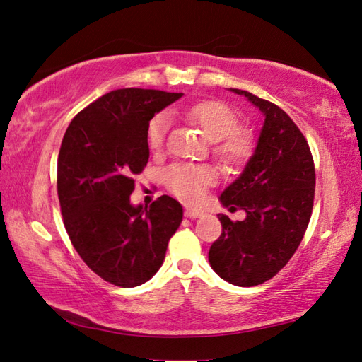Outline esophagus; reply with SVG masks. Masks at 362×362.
Instances as JSON below:
<instances>
[{
	"mask_svg": "<svg viewBox=\"0 0 362 362\" xmlns=\"http://www.w3.org/2000/svg\"><path fill=\"white\" fill-rule=\"evenodd\" d=\"M201 215H202L201 210L185 209V216H187V218H198V216H201Z\"/></svg>",
	"mask_w": 362,
	"mask_h": 362,
	"instance_id": "obj_1",
	"label": "esophagus"
}]
</instances>
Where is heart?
I'll list each match as a JSON object with an SVG mask.
<instances>
[{
    "label": "heart",
    "instance_id": "b5f03b06",
    "mask_svg": "<svg viewBox=\"0 0 362 362\" xmlns=\"http://www.w3.org/2000/svg\"><path fill=\"white\" fill-rule=\"evenodd\" d=\"M185 117L198 124L209 141L220 142L215 152L226 168H239L250 160L255 147L252 136L247 131L238 129L239 118L225 103L204 101L194 104L185 110ZM168 128V114H158L152 118L147 129L150 148L160 150L163 147ZM164 182L169 192L179 199L196 202L201 199L204 189L215 182V173L204 164H174L164 173Z\"/></svg>",
    "mask_w": 362,
    "mask_h": 362
}]
</instances>
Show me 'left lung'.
Segmentation results:
<instances>
[{"label":"left lung","mask_w":362,"mask_h":362,"mask_svg":"<svg viewBox=\"0 0 362 362\" xmlns=\"http://www.w3.org/2000/svg\"><path fill=\"white\" fill-rule=\"evenodd\" d=\"M264 115L255 152L220 196L225 207L245 210V220L220 214L223 231L209 250V262L228 284L256 286L272 279L298 250L315 196V166L305 137L285 110L250 91Z\"/></svg>","instance_id":"obj_1"}]
</instances>
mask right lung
Wrapping results in <instances>:
<instances>
[{
  "label": "right lung",
  "instance_id": "right-lung-1",
  "mask_svg": "<svg viewBox=\"0 0 362 362\" xmlns=\"http://www.w3.org/2000/svg\"><path fill=\"white\" fill-rule=\"evenodd\" d=\"M183 93L120 88L78 112L64 133L57 187L76 252L109 284L133 288L158 272L180 226L179 201L163 194L133 206L134 175L148 161V123Z\"/></svg>",
  "mask_w": 362,
  "mask_h": 362
}]
</instances>
